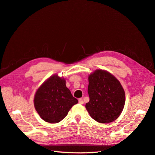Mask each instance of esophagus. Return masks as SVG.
<instances>
[{
	"label": "esophagus",
	"instance_id": "obj_1",
	"mask_svg": "<svg viewBox=\"0 0 155 155\" xmlns=\"http://www.w3.org/2000/svg\"><path fill=\"white\" fill-rule=\"evenodd\" d=\"M78 101H79V103H80V104H84V101H83V99H82V98H79Z\"/></svg>",
	"mask_w": 155,
	"mask_h": 155
}]
</instances>
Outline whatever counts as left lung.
Listing matches in <instances>:
<instances>
[{
	"mask_svg": "<svg viewBox=\"0 0 155 155\" xmlns=\"http://www.w3.org/2000/svg\"><path fill=\"white\" fill-rule=\"evenodd\" d=\"M90 101L86 108L91 118L100 123L114 121L125 104V92L120 81L112 74L96 69L88 77Z\"/></svg>",
	"mask_w": 155,
	"mask_h": 155,
	"instance_id": "1",
	"label": "left lung"
}]
</instances>
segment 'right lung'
Instances as JSON below:
<instances>
[{
	"label": "right lung",
	"mask_w": 155,
	"mask_h": 155,
	"mask_svg": "<svg viewBox=\"0 0 155 155\" xmlns=\"http://www.w3.org/2000/svg\"><path fill=\"white\" fill-rule=\"evenodd\" d=\"M78 100L66 87L64 78L53 75L37 90L34 97L35 108L44 121L58 123L68 115Z\"/></svg>",
	"instance_id": "obj_1"
}]
</instances>
